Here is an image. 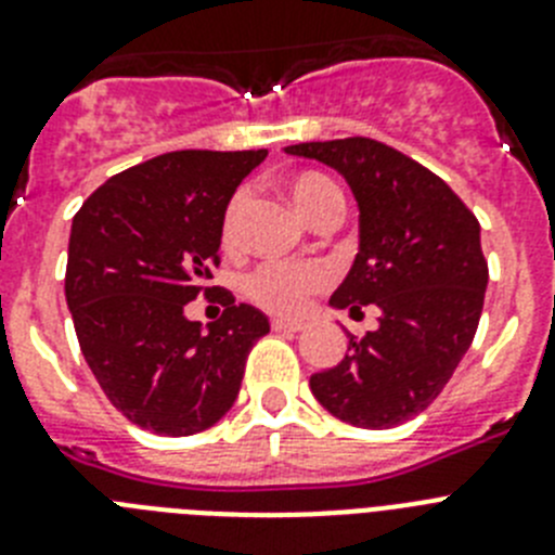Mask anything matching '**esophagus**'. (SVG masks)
<instances>
[{
    "label": "esophagus",
    "instance_id": "esophagus-1",
    "mask_svg": "<svg viewBox=\"0 0 555 555\" xmlns=\"http://www.w3.org/2000/svg\"><path fill=\"white\" fill-rule=\"evenodd\" d=\"M302 322L300 320H283V317H274L272 320V331H288V333H297L302 331Z\"/></svg>",
    "mask_w": 555,
    "mask_h": 555
}]
</instances>
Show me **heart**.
I'll return each mask as SVG.
<instances>
[{
	"label": "heart",
	"mask_w": 555,
	"mask_h": 555,
	"mask_svg": "<svg viewBox=\"0 0 555 555\" xmlns=\"http://www.w3.org/2000/svg\"><path fill=\"white\" fill-rule=\"evenodd\" d=\"M288 194L308 222H320L327 214L345 210L341 189L320 171H302L288 180ZM249 210V191L238 189L228 199L219 222V238L224 247H235L242 242L244 217ZM331 283V269L320 261H263L244 278V292L253 302L274 313L300 311L313 292Z\"/></svg>",
	"instance_id": "obj_1"
}]
</instances>
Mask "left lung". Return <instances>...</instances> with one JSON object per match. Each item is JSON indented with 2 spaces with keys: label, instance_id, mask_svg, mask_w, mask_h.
Returning <instances> with one entry per match:
<instances>
[{
  "label": "left lung",
  "instance_id": "obj_1",
  "mask_svg": "<svg viewBox=\"0 0 555 555\" xmlns=\"http://www.w3.org/2000/svg\"><path fill=\"white\" fill-rule=\"evenodd\" d=\"M345 175L361 210V249L331 306H377L380 327L350 336L336 366L311 375L313 397L356 428H395L434 403L483 311L489 267L473 210L439 175L384 141L286 146Z\"/></svg>",
  "mask_w": 555,
  "mask_h": 555
}]
</instances>
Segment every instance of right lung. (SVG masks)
I'll return each instance as SVG.
<instances>
[{
	"mask_svg": "<svg viewBox=\"0 0 555 555\" xmlns=\"http://www.w3.org/2000/svg\"><path fill=\"white\" fill-rule=\"evenodd\" d=\"M267 150H180L113 175L72 222L66 302L102 391L139 428L191 436L219 423L242 389L258 308L208 286L219 222ZM205 293L225 308L203 332L182 308Z\"/></svg>",
	"mask_w": 555,
	"mask_h": 555,
	"instance_id": "obj_1",
	"label": "right lung"
}]
</instances>
